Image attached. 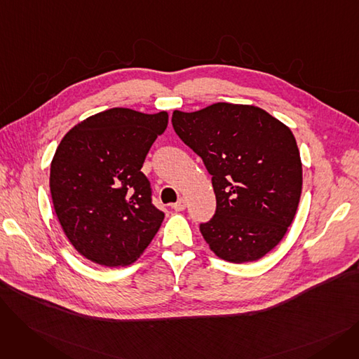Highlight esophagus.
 <instances>
[{"label":"esophagus","instance_id":"1","mask_svg":"<svg viewBox=\"0 0 359 359\" xmlns=\"http://www.w3.org/2000/svg\"><path fill=\"white\" fill-rule=\"evenodd\" d=\"M172 208L175 211H183L186 208V201L183 198H180L176 203H172Z\"/></svg>","mask_w":359,"mask_h":359}]
</instances>
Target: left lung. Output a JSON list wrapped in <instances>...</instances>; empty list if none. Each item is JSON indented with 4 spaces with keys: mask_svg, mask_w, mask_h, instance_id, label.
<instances>
[{
    "mask_svg": "<svg viewBox=\"0 0 359 359\" xmlns=\"http://www.w3.org/2000/svg\"><path fill=\"white\" fill-rule=\"evenodd\" d=\"M179 138L212 176L217 210L199 230L221 259L244 263L271 252L298 208L303 167L291 129L249 104L173 111Z\"/></svg>",
    "mask_w": 359,
    "mask_h": 359,
    "instance_id": "1",
    "label": "left lung"
}]
</instances>
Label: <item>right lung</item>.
I'll return each mask as SVG.
<instances>
[{"label": "right lung", "instance_id": "1", "mask_svg": "<svg viewBox=\"0 0 359 359\" xmlns=\"http://www.w3.org/2000/svg\"><path fill=\"white\" fill-rule=\"evenodd\" d=\"M167 121V111L113 107L75 125L56 148L49 177L53 208L88 260L129 265L157 234L164 212L153 205L141 167Z\"/></svg>", "mask_w": 359, "mask_h": 359}]
</instances>
